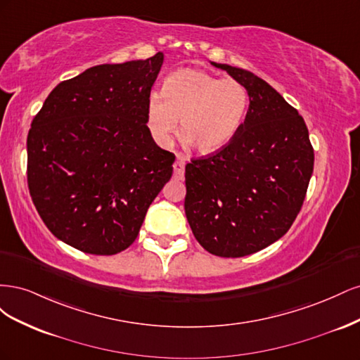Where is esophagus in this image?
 Wrapping results in <instances>:
<instances>
[{
  "mask_svg": "<svg viewBox=\"0 0 360 360\" xmlns=\"http://www.w3.org/2000/svg\"><path fill=\"white\" fill-rule=\"evenodd\" d=\"M184 165H186V162H184L183 158L179 156V159L174 162V177H176V179H183V176H184Z\"/></svg>",
  "mask_w": 360,
  "mask_h": 360,
  "instance_id": "esophagus-1",
  "label": "esophagus"
}]
</instances>
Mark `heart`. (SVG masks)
<instances>
[{"label":"heart","instance_id":"obj_1","mask_svg":"<svg viewBox=\"0 0 360 360\" xmlns=\"http://www.w3.org/2000/svg\"><path fill=\"white\" fill-rule=\"evenodd\" d=\"M248 106V91L236 79H221L198 70L180 69L163 82V91L151 93L147 126L162 147L172 143L179 130L200 153L221 150L240 126Z\"/></svg>","mask_w":360,"mask_h":360}]
</instances>
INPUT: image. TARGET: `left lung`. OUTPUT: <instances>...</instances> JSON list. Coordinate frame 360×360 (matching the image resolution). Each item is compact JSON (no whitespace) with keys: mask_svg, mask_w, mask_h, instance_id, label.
<instances>
[{"mask_svg":"<svg viewBox=\"0 0 360 360\" xmlns=\"http://www.w3.org/2000/svg\"><path fill=\"white\" fill-rule=\"evenodd\" d=\"M210 64L245 86L249 106L230 143L186 165L184 212L205 250L245 257L290 230L307 195L314 150L303 118L274 86L245 69Z\"/></svg>","mask_w":360,"mask_h":360,"instance_id":"8db88e82","label":"left lung"}]
</instances>
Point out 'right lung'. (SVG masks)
Segmentation results:
<instances>
[{
	"label": "right lung",
	"instance_id": "1",
	"mask_svg": "<svg viewBox=\"0 0 360 360\" xmlns=\"http://www.w3.org/2000/svg\"><path fill=\"white\" fill-rule=\"evenodd\" d=\"M163 52L101 64L51 91L27 138L28 189L49 231L93 255L134 243L176 156L147 127Z\"/></svg>",
	"mask_w": 360,
	"mask_h": 360
}]
</instances>
